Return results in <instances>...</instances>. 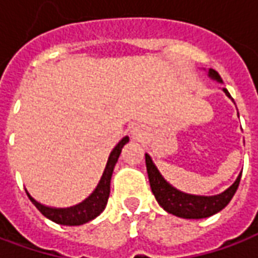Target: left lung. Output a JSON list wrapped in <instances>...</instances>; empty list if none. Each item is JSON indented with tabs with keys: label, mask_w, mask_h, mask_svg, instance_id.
<instances>
[{
	"label": "left lung",
	"mask_w": 258,
	"mask_h": 258,
	"mask_svg": "<svg viewBox=\"0 0 258 258\" xmlns=\"http://www.w3.org/2000/svg\"><path fill=\"white\" fill-rule=\"evenodd\" d=\"M208 75L213 81L223 84V80L217 71L209 69ZM223 90L231 99L228 90ZM146 166H147L151 191L159 206L163 208V210H166L168 213L181 217V219H205V217H210L213 214L219 213L220 210H223L229 204V201L235 195L238 185H239L240 176H242V173H239V176L236 177L234 184L229 188L225 189L224 192L205 197V195H192V194L183 192L180 189L174 188L172 184H169L163 178L161 172L155 166V163L152 162V158L148 154H146Z\"/></svg>",
	"instance_id": "8db88e82"
}]
</instances>
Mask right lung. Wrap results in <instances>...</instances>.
Wrapping results in <instances>:
<instances>
[{
	"label": "right lung",
	"mask_w": 258,
	"mask_h": 258,
	"mask_svg": "<svg viewBox=\"0 0 258 258\" xmlns=\"http://www.w3.org/2000/svg\"><path fill=\"white\" fill-rule=\"evenodd\" d=\"M127 142H129V137L125 136L121 142L116 144L115 147L112 148L97 187L81 204L70 206V208H50V206H46V205H42L38 201H35L27 191L30 201L33 202L34 206L38 209L41 213L44 214L46 219L52 220L56 224L82 225L88 223V221H92L106 209L107 201H108V197H110V184L112 172H114V168H115V163L118 162V158H119L122 148Z\"/></svg>",
	"instance_id": "add662e5"
}]
</instances>
